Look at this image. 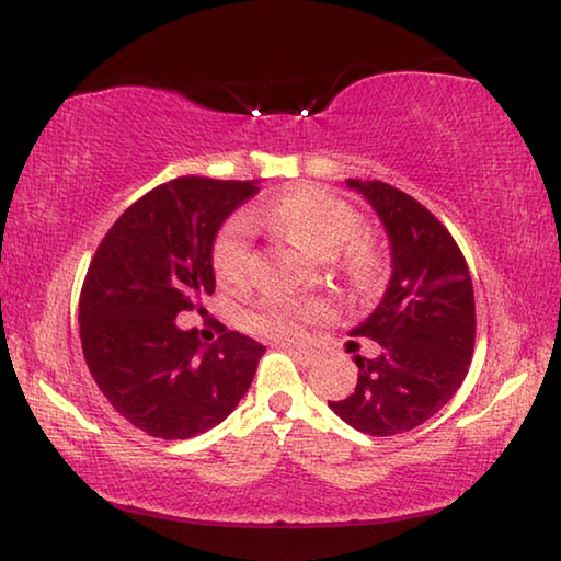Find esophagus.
Segmentation results:
<instances>
[{
  "label": "esophagus",
  "mask_w": 561,
  "mask_h": 561,
  "mask_svg": "<svg viewBox=\"0 0 561 561\" xmlns=\"http://www.w3.org/2000/svg\"><path fill=\"white\" fill-rule=\"evenodd\" d=\"M284 348H287L291 356H297V358L301 360V364H304V366L314 364V360H317V356H314V354H311V351H307V348H299V346H284Z\"/></svg>",
  "instance_id": "34e87169"
}]
</instances>
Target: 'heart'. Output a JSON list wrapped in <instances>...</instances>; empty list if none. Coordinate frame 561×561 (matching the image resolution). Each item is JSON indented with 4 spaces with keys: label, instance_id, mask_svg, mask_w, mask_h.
I'll use <instances>...</instances> for the list:
<instances>
[{
    "label": "heart",
    "instance_id": "b5f03b06",
    "mask_svg": "<svg viewBox=\"0 0 561 561\" xmlns=\"http://www.w3.org/2000/svg\"><path fill=\"white\" fill-rule=\"evenodd\" d=\"M257 220L287 237L301 250L329 257L341 279L354 291H371L386 277V247L376 234L358 230L360 217L346 201L317 185H299L264 207ZM213 267L227 287H242L252 274V247L242 222H230L217 234ZM327 314L319 299H262L244 317L257 336L291 341L307 321Z\"/></svg>",
    "mask_w": 561,
    "mask_h": 561
}]
</instances>
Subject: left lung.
<instances>
[{
  "label": "left lung",
  "instance_id": "1",
  "mask_svg": "<svg viewBox=\"0 0 561 561\" xmlns=\"http://www.w3.org/2000/svg\"><path fill=\"white\" fill-rule=\"evenodd\" d=\"M371 203L391 242V282L381 304L351 336L378 341L356 356L358 381L329 401L341 421L368 435L413 431L450 401L474 348V294L458 242L428 207L381 180H346Z\"/></svg>",
  "mask_w": 561,
  "mask_h": 561
}]
</instances>
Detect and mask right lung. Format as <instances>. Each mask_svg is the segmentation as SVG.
I'll return each mask as SVG.
<instances>
[{"label":"right lung","mask_w":561,"mask_h":561,"mask_svg":"<svg viewBox=\"0 0 561 561\" xmlns=\"http://www.w3.org/2000/svg\"><path fill=\"white\" fill-rule=\"evenodd\" d=\"M260 187L254 180L183 175L146 193L103 237L79 299L81 348L116 413L153 438L185 440L215 428L250 388L264 354L222 329L205 346L178 329L215 291L213 242Z\"/></svg>","instance_id":"add662e5"}]
</instances>
